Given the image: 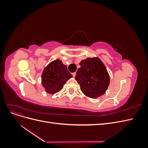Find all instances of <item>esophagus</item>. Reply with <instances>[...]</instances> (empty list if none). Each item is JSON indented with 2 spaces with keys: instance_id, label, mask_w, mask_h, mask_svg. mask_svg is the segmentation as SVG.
<instances>
[{
  "instance_id": "1",
  "label": "esophagus",
  "mask_w": 148,
  "mask_h": 148,
  "mask_svg": "<svg viewBox=\"0 0 148 148\" xmlns=\"http://www.w3.org/2000/svg\"><path fill=\"white\" fill-rule=\"evenodd\" d=\"M72 75H73V77H75V76H76V72H74V73H72Z\"/></svg>"
}]
</instances>
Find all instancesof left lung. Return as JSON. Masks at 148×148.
<instances>
[{"label":"left lung","mask_w":148,"mask_h":148,"mask_svg":"<svg viewBox=\"0 0 148 148\" xmlns=\"http://www.w3.org/2000/svg\"><path fill=\"white\" fill-rule=\"evenodd\" d=\"M75 80L84 95L95 99L106 93L110 83V76L104 64L98 57L87 58L79 63Z\"/></svg>","instance_id":"obj_1"}]
</instances>
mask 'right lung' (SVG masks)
Returning <instances> with one entry per match:
<instances>
[{
    "instance_id": "add662e5",
    "label": "right lung",
    "mask_w": 148,
    "mask_h": 148,
    "mask_svg": "<svg viewBox=\"0 0 148 148\" xmlns=\"http://www.w3.org/2000/svg\"><path fill=\"white\" fill-rule=\"evenodd\" d=\"M71 77L73 76L67 70V66L62 60L56 59L44 68L41 75L42 86L47 93L53 95L62 90L67 80Z\"/></svg>"
}]
</instances>
